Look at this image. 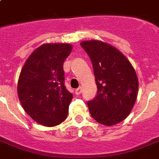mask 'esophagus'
<instances>
[{
    "instance_id": "esophagus-1",
    "label": "esophagus",
    "mask_w": 159,
    "mask_h": 159,
    "mask_svg": "<svg viewBox=\"0 0 159 159\" xmlns=\"http://www.w3.org/2000/svg\"><path fill=\"white\" fill-rule=\"evenodd\" d=\"M82 88H77L76 90H75V93H76L77 95H80V94L82 93Z\"/></svg>"
}]
</instances>
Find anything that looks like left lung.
<instances>
[{
    "mask_svg": "<svg viewBox=\"0 0 159 159\" xmlns=\"http://www.w3.org/2000/svg\"><path fill=\"white\" fill-rule=\"evenodd\" d=\"M93 66L97 96L88 102L92 117L98 123L112 126L130 113L136 102L139 79L123 54L100 41L81 42Z\"/></svg>",
    "mask_w": 159,
    "mask_h": 159,
    "instance_id": "left-lung-1",
    "label": "left lung"
}]
</instances>
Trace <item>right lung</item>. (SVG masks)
I'll use <instances>...</instances> for the list:
<instances>
[{
	"instance_id": "add662e5",
	"label": "right lung",
	"mask_w": 159,
	"mask_h": 159,
	"mask_svg": "<svg viewBox=\"0 0 159 159\" xmlns=\"http://www.w3.org/2000/svg\"><path fill=\"white\" fill-rule=\"evenodd\" d=\"M66 43L42 45L24 64L18 81L20 104L30 117L47 127L66 119L72 94L65 87L63 62L71 52Z\"/></svg>"
}]
</instances>
